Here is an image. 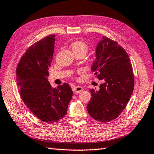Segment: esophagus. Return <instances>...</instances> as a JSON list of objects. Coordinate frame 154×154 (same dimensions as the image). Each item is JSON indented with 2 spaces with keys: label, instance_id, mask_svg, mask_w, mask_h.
I'll list each match as a JSON object with an SVG mask.
<instances>
[{
  "label": "esophagus",
  "instance_id": "34e87169",
  "mask_svg": "<svg viewBox=\"0 0 154 154\" xmlns=\"http://www.w3.org/2000/svg\"><path fill=\"white\" fill-rule=\"evenodd\" d=\"M83 91V88L82 87H79V86H75L73 87V91L75 94L80 93L81 92Z\"/></svg>",
  "mask_w": 154,
  "mask_h": 154
}]
</instances>
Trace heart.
Here are the masks:
<instances>
[{"label":"heart","mask_w":154,"mask_h":154,"mask_svg":"<svg viewBox=\"0 0 154 154\" xmlns=\"http://www.w3.org/2000/svg\"><path fill=\"white\" fill-rule=\"evenodd\" d=\"M71 48L74 54L82 53L85 55L88 51V46L83 41H77L72 42L71 45Z\"/></svg>","instance_id":"heart-1"}]
</instances>
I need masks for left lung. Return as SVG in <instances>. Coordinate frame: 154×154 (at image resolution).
<instances>
[{"instance_id":"8db88e82","label":"left lung","mask_w":154,"mask_h":154,"mask_svg":"<svg viewBox=\"0 0 154 154\" xmlns=\"http://www.w3.org/2000/svg\"><path fill=\"white\" fill-rule=\"evenodd\" d=\"M91 70L103 83L99 91L90 90L92 97L87 106L88 112L96 121L108 122L120 115L133 94V67L125 49L103 36L96 46Z\"/></svg>"}]
</instances>
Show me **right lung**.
<instances>
[{
    "label": "right lung",
    "mask_w": 154,
    "mask_h": 154,
    "mask_svg": "<svg viewBox=\"0 0 154 154\" xmlns=\"http://www.w3.org/2000/svg\"><path fill=\"white\" fill-rule=\"evenodd\" d=\"M55 36L49 35L29 47L16 69L21 99L34 116L47 123L57 122L66 115L73 96L68 84L56 88L48 81Z\"/></svg>",
    "instance_id": "obj_1"
}]
</instances>
